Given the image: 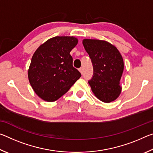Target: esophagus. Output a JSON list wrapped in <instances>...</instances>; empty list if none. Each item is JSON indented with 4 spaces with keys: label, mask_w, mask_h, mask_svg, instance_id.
<instances>
[{
    "label": "esophagus",
    "mask_w": 153,
    "mask_h": 153,
    "mask_svg": "<svg viewBox=\"0 0 153 153\" xmlns=\"http://www.w3.org/2000/svg\"><path fill=\"white\" fill-rule=\"evenodd\" d=\"M79 71H80V73L83 74V72H84V69H83V67H80V68L79 69Z\"/></svg>",
    "instance_id": "obj_1"
}]
</instances>
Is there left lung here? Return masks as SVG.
I'll return each instance as SVG.
<instances>
[{"label":"left lung","mask_w":153,"mask_h":153,"mask_svg":"<svg viewBox=\"0 0 153 153\" xmlns=\"http://www.w3.org/2000/svg\"><path fill=\"white\" fill-rule=\"evenodd\" d=\"M83 45L93 65L88 83L94 95L104 102L114 101L120 96L123 60L117 48L105 40L84 39Z\"/></svg>","instance_id":"1"}]
</instances>
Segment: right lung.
Segmentation results:
<instances>
[{
	"instance_id": "obj_1",
	"label": "right lung",
	"mask_w": 153,
	"mask_h": 153,
	"mask_svg": "<svg viewBox=\"0 0 153 153\" xmlns=\"http://www.w3.org/2000/svg\"><path fill=\"white\" fill-rule=\"evenodd\" d=\"M78 40L73 36H56L35 51L28 69V79L36 94L44 100L55 101L81 77L73 67L70 52Z\"/></svg>"
}]
</instances>
